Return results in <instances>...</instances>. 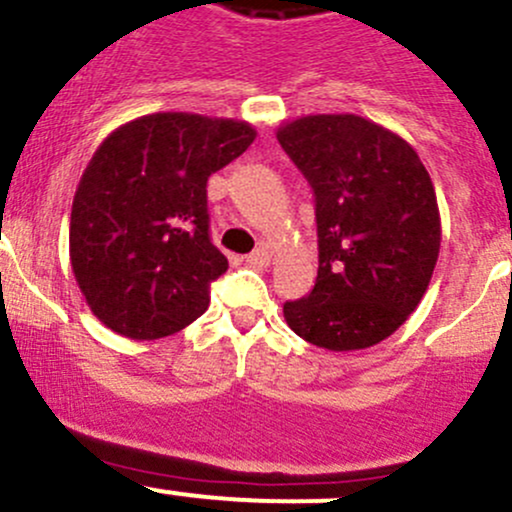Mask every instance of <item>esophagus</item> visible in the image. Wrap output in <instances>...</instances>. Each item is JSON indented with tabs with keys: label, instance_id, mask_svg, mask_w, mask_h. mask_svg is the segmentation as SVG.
Instances as JSON below:
<instances>
[{
	"label": "esophagus",
	"instance_id": "34e87169",
	"mask_svg": "<svg viewBox=\"0 0 512 512\" xmlns=\"http://www.w3.org/2000/svg\"><path fill=\"white\" fill-rule=\"evenodd\" d=\"M246 263L254 268H266L268 263H271V254H268L266 246H258L256 251H251V254L246 256Z\"/></svg>",
	"mask_w": 512,
	"mask_h": 512
}]
</instances>
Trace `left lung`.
I'll return each mask as SVG.
<instances>
[{"instance_id": "obj_1", "label": "left lung", "mask_w": 512, "mask_h": 512, "mask_svg": "<svg viewBox=\"0 0 512 512\" xmlns=\"http://www.w3.org/2000/svg\"><path fill=\"white\" fill-rule=\"evenodd\" d=\"M278 142L312 186L319 237L317 283L283 304L287 326L333 353L375 346L409 319L438 263L430 174L404 137L353 113L290 120Z\"/></svg>"}]
</instances>
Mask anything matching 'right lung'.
I'll return each mask as SVG.
<instances>
[{
	"label": "right lung",
	"instance_id": "right-lung-1",
	"mask_svg": "<svg viewBox=\"0 0 512 512\" xmlns=\"http://www.w3.org/2000/svg\"><path fill=\"white\" fill-rule=\"evenodd\" d=\"M254 140L246 120L152 113L101 142L74 193L70 261L108 329L154 341L208 309L227 271L210 241L208 179Z\"/></svg>",
	"mask_w": 512,
	"mask_h": 512
}]
</instances>
